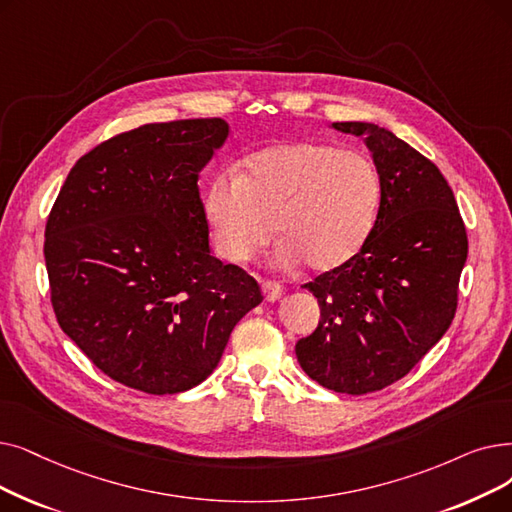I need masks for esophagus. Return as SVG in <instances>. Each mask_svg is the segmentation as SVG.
Returning a JSON list of instances; mask_svg holds the SVG:
<instances>
[{
    "label": "esophagus",
    "mask_w": 512,
    "mask_h": 512,
    "mask_svg": "<svg viewBox=\"0 0 512 512\" xmlns=\"http://www.w3.org/2000/svg\"><path fill=\"white\" fill-rule=\"evenodd\" d=\"M261 291H263L265 301H270V303H274L282 297V286L274 280H261Z\"/></svg>",
    "instance_id": "34e87169"
}]
</instances>
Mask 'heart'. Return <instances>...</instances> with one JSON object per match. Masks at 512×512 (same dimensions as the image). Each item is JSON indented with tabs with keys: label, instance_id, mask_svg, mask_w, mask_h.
<instances>
[{
	"label": "heart",
	"instance_id": "b5f03b06",
	"mask_svg": "<svg viewBox=\"0 0 512 512\" xmlns=\"http://www.w3.org/2000/svg\"><path fill=\"white\" fill-rule=\"evenodd\" d=\"M381 198V173L366 154L297 140L257 150L240 173H219L205 194V219L228 263L253 259L276 230L280 263L330 272L364 247Z\"/></svg>",
	"mask_w": 512,
	"mask_h": 512
}]
</instances>
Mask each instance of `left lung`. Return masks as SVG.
I'll return each mask as SVG.
<instances>
[{
    "mask_svg": "<svg viewBox=\"0 0 512 512\" xmlns=\"http://www.w3.org/2000/svg\"><path fill=\"white\" fill-rule=\"evenodd\" d=\"M332 127L364 136L383 198L358 255L303 284L320 322L295 353L322 387L364 395L402 379L446 335L469 240L452 188L427 157L374 123Z\"/></svg>",
    "mask_w": 512,
    "mask_h": 512,
    "instance_id": "left-lung-1",
    "label": "left lung"
}]
</instances>
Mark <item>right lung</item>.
I'll return each mask as SVG.
<instances>
[{
  "instance_id": "1",
  "label": "right lung",
  "mask_w": 512,
  "mask_h": 512,
  "mask_svg": "<svg viewBox=\"0 0 512 512\" xmlns=\"http://www.w3.org/2000/svg\"><path fill=\"white\" fill-rule=\"evenodd\" d=\"M224 119L148 123L75 163L46 224L60 328L110 379L150 395L203 383L259 284L209 249L198 177Z\"/></svg>"
}]
</instances>
